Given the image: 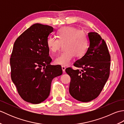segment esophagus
I'll use <instances>...</instances> for the list:
<instances>
[{"label":"esophagus","instance_id":"obj_1","mask_svg":"<svg viewBox=\"0 0 124 124\" xmlns=\"http://www.w3.org/2000/svg\"><path fill=\"white\" fill-rule=\"evenodd\" d=\"M65 69H66V68H65V67H64V66L62 67V71H63V73L65 72Z\"/></svg>","mask_w":124,"mask_h":124}]
</instances>
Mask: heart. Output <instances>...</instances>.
I'll return each instance as SVG.
<instances>
[{
	"label": "heart",
	"instance_id": "1",
	"mask_svg": "<svg viewBox=\"0 0 124 124\" xmlns=\"http://www.w3.org/2000/svg\"><path fill=\"white\" fill-rule=\"evenodd\" d=\"M58 39L49 37L47 39V45L53 53L59 51L62 45L65 51L57 56L55 63L62 66H67L73 57H80L85 54L88 47V38L84 30H78L73 27H64L58 30Z\"/></svg>",
	"mask_w": 124,
	"mask_h": 124
}]
</instances>
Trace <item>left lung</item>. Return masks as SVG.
Returning <instances> with one entry per match:
<instances>
[{"label":"left lung","instance_id":"8db88e82","mask_svg":"<svg viewBox=\"0 0 124 124\" xmlns=\"http://www.w3.org/2000/svg\"><path fill=\"white\" fill-rule=\"evenodd\" d=\"M89 46L85 54L73 64L79 68H68L70 76L69 93L73 98L83 102L91 101L99 95L110 75V55L104 39L97 32L88 33Z\"/></svg>","mask_w":124,"mask_h":124}]
</instances>
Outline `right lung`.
<instances>
[{"instance_id": "add662e5", "label": "right lung", "mask_w": 124, "mask_h": 124, "mask_svg": "<svg viewBox=\"0 0 124 124\" xmlns=\"http://www.w3.org/2000/svg\"><path fill=\"white\" fill-rule=\"evenodd\" d=\"M54 29L36 23L15 40L10 59L11 79L23 100L32 104L49 95L54 78L62 74L61 67L52 65L47 40Z\"/></svg>"}]
</instances>
